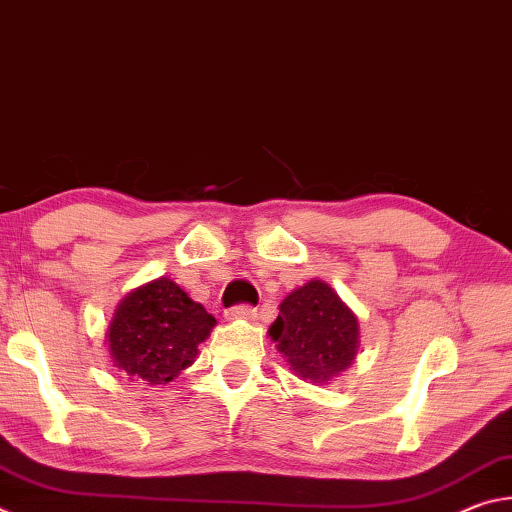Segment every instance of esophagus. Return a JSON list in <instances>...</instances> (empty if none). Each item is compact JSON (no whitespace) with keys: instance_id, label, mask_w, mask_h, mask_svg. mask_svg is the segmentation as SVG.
I'll return each mask as SVG.
<instances>
[{"instance_id":"34e87169","label":"esophagus","mask_w":512,"mask_h":512,"mask_svg":"<svg viewBox=\"0 0 512 512\" xmlns=\"http://www.w3.org/2000/svg\"><path fill=\"white\" fill-rule=\"evenodd\" d=\"M228 318H253L255 316V307L253 305H235L225 311Z\"/></svg>"}]
</instances>
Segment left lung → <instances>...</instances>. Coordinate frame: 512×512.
Here are the masks:
<instances>
[{"mask_svg":"<svg viewBox=\"0 0 512 512\" xmlns=\"http://www.w3.org/2000/svg\"><path fill=\"white\" fill-rule=\"evenodd\" d=\"M293 375L329 384L357 357L359 323L329 284L311 280L282 300L268 329Z\"/></svg>","mask_w":512,"mask_h":512,"instance_id":"8db88e82","label":"left lung"}]
</instances>
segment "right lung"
Segmentation results:
<instances>
[{"label": "right lung", "mask_w": 512, "mask_h": 512, "mask_svg": "<svg viewBox=\"0 0 512 512\" xmlns=\"http://www.w3.org/2000/svg\"><path fill=\"white\" fill-rule=\"evenodd\" d=\"M214 323L203 305L160 277L121 300L108 329L110 357L128 377L167 384L194 361Z\"/></svg>", "instance_id": "obj_1"}]
</instances>
